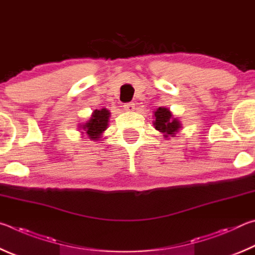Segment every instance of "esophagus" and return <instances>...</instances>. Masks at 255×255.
Here are the masks:
<instances>
[{
  "label": "esophagus",
  "instance_id": "1",
  "mask_svg": "<svg viewBox=\"0 0 255 255\" xmlns=\"http://www.w3.org/2000/svg\"><path fill=\"white\" fill-rule=\"evenodd\" d=\"M123 107H124L125 111H128V112H133V111H134V109H135L134 103H132V102L125 103V104L123 105Z\"/></svg>",
  "mask_w": 255,
  "mask_h": 255
}]
</instances>
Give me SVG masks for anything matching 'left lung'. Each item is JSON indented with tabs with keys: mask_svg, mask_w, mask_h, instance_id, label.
Returning <instances> with one entry per match:
<instances>
[{
	"mask_svg": "<svg viewBox=\"0 0 255 255\" xmlns=\"http://www.w3.org/2000/svg\"><path fill=\"white\" fill-rule=\"evenodd\" d=\"M154 118L155 128L164 133V137H168V135H173L175 132L178 131V128H180L179 121L177 119H172L170 112L168 109H164V107H159L154 113Z\"/></svg>",
	"mask_w": 255,
	"mask_h": 255,
	"instance_id": "8db88e82",
	"label": "left lung"
}]
</instances>
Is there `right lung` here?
Here are the masks:
<instances>
[{"mask_svg": "<svg viewBox=\"0 0 255 255\" xmlns=\"http://www.w3.org/2000/svg\"><path fill=\"white\" fill-rule=\"evenodd\" d=\"M110 112L106 109L95 110L92 115L91 120L84 125L85 131L91 139H98L103 131L106 130L107 123H109Z\"/></svg>", "mask_w": 255, "mask_h": 255, "instance_id": "obj_1", "label": "right lung"}]
</instances>
